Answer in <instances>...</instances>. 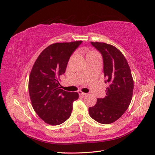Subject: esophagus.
Wrapping results in <instances>:
<instances>
[{"instance_id":"esophagus-1","label":"esophagus","mask_w":155,"mask_h":155,"mask_svg":"<svg viewBox=\"0 0 155 155\" xmlns=\"http://www.w3.org/2000/svg\"><path fill=\"white\" fill-rule=\"evenodd\" d=\"M78 93H79V94H80V95H82V96H85V95H87V94H85V93L82 92L81 91H78Z\"/></svg>"}]
</instances>
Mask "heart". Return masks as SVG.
Instances as JSON below:
<instances>
[{"label": "heart", "mask_w": 155, "mask_h": 155, "mask_svg": "<svg viewBox=\"0 0 155 155\" xmlns=\"http://www.w3.org/2000/svg\"><path fill=\"white\" fill-rule=\"evenodd\" d=\"M93 52H94V51H89V52L88 54H89V53H93Z\"/></svg>", "instance_id": "obj_1"}]
</instances>
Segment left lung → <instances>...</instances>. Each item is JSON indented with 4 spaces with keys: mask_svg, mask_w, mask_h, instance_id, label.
I'll return each mask as SVG.
<instances>
[{
    "mask_svg": "<svg viewBox=\"0 0 155 155\" xmlns=\"http://www.w3.org/2000/svg\"><path fill=\"white\" fill-rule=\"evenodd\" d=\"M91 44L102 54L105 82L109 86L105 97L97 99L96 104L89 108V114L99 123L110 124L128 109L133 97V79L127 61L119 49L104 42Z\"/></svg>",
    "mask_w": 155,
    "mask_h": 155,
    "instance_id": "1",
    "label": "left lung"
}]
</instances>
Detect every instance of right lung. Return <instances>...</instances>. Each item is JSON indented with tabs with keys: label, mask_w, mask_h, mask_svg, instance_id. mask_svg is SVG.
Masks as SVG:
<instances>
[{
	"label": "right lung",
	"mask_w": 155,
	"mask_h": 155,
	"mask_svg": "<svg viewBox=\"0 0 155 155\" xmlns=\"http://www.w3.org/2000/svg\"><path fill=\"white\" fill-rule=\"evenodd\" d=\"M82 41L54 43L44 49L34 62L30 74L28 91L34 111L46 123L58 125L70 117L77 92L60 87V76L66 71L71 54Z\"/></svg>",
	"instance_id": "right-lung-1"
}]
</instances>
